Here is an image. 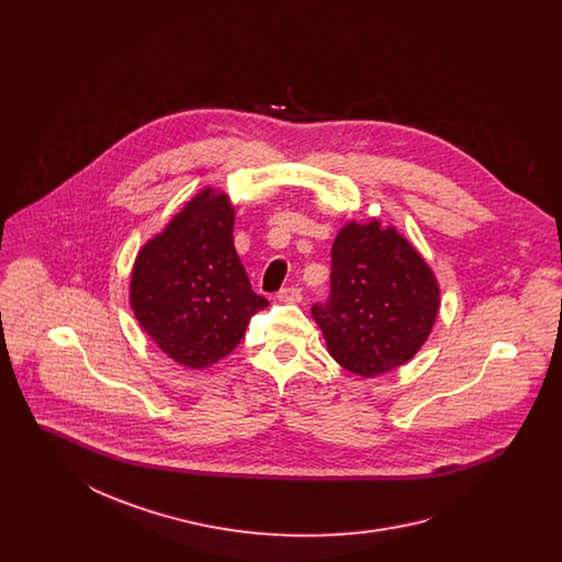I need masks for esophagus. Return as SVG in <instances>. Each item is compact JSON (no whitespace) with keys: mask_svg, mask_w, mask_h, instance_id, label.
Here are the masks:
<instances>
[{"mask_svg":"<svg viewBox=\"0 0 562 562\" xmlns=\"http://www.w3.org/2000/svg\"><path fill=\"white\" fill-rule=\"evenodd\" d=\"M303 299V294L299 289H294V286H289V289H282L280 293H278V301H282V303H299Z\"/></svg>","mask_w":562,"mask_h":562,"instance_id":"1","label":"esophagus"}]
</instances>
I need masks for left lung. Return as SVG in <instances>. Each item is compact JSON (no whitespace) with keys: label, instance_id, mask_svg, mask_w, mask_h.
Here are the masks:
<instances>
[{"label":"left lung","instance_id":"1","mask_svg":"<svg viewBox=\"0 0 562 562\" xmlns=\"http://www.w3.org/2000/svg\"><path fill=\"white\" fill-rule=\"evenodd\" d=\"M330 299L312 307L328 353L351 373L376 376L426 344L440 289L426 259L381 221H351L330 250Z\"/></svg>","mask_w":562,"mask_h":562}]
</instances>
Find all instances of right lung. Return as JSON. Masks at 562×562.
I'll return each mask as SVG.
<instances>
[{
	"mask_svg": "<svg viewBox=\"0 0 562 562\" xmlns=\"http://www.w3.org/2000/svg\"><path fill=\"white\" fill-rule=\"evenodd\" d=\"M131 305L175 362L206 369L232 353L268 299L250 289L234 246V206L202 189L134 261Z\"/></svg>",
	"mask_w": 562,
	"mask_h": 562,
	"instance_id": "obj_1",
	"label": "right lung"
}]
</instances>
